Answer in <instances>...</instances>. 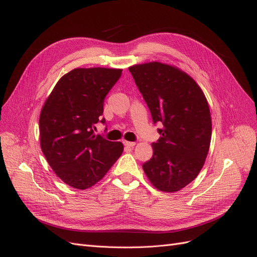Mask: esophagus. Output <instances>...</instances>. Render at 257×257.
<instances>
[{"instance_id":"1","label":"esophagus","mask_w":257,"mask_h":257,"mask_svg":"<svg viewBox=\"0 0 257 257\" xmlns=\"http://www.w3.org/2000/svg\"><path fill=\"white\" fill-rule=\"evenodd\" d=\"M123 144H124V146H126V147H134L135 145H136V143L135 142H123Z\"/></svg>"}]
</instances>
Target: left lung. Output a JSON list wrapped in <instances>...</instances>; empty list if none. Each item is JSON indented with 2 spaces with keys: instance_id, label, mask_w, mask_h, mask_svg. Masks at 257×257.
<instances>
[{
  "instance_id": "obj_1",
  "label": "left lung",
  "mask_w": 257,
  "mask_h": 257,
  "mask_svg": "<svg viewBox=\"0 0 257 257\" xmlns=\"http://www.w3.org/2000/svg\"><path fill=\"white\" fill-rule=\"evenodd\" d=\"M128 69L153 123L163 124L144 172L158 190L177 192L197 177L209 151L212 123L206 96L192 77L175 66L150 62Z\"/></svg>"
}]
</instances>
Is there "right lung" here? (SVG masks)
Instances as JSON below:
<instances>
[{
  "instance_id": "add662e5",
  "label": "right lung",
  "mask_w": 257,
  "mask_h": 257,
  "mask_svg": "<svg viewBox=\"0 0 257 257\" xmlns=\"http://www.w3.org/2000/svg\"><path fill=\"white\" fill-rule=\"evenodd\" d=\"M122 69L75 68L65 74L42 108L41 148L56 175L74 189L91 188L120 158L123 145L94 134L104 99Z\"/></svg>"
}]
</instances>
